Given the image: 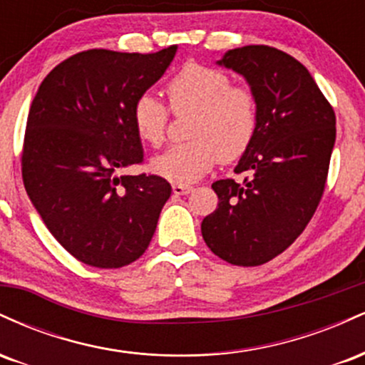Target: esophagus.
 Masks as SVG:
<instances>
[{
  "label": "esophagus",
  "mask_w": 365,
  "mask_h": 365,
  "mask_svg": "<svg viewBox=\"0 0 365 365\" xmlns=\"http://www.w3.org/2000/svg\"><path fill=\"white\" fill-rule=\"evenodd\" d=\"M171 190H173V194H177V195H187V194H190L194 188H192L190 185H183V183H173V185H171Z\"/></svg>",
  "instance_id": "obj_1"
}]
</instances>
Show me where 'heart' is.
I'll return each mask as SVG.
<instances>
[{
    "mask_svg": "<svg viewBox=\"0 0 365 365\" xmlns=\"http://www.w3.org/2000/svg\"><path fill=\"white\" fill-rule=\"evenodd\" d=\"M173 115L192 113L187 137L150 161V170L175 183L195 182L217 159L233 163L249 150L259 130V101L250 87L233 86L232 77L211 66L190 65L166 83ZM137 135L150 148L166 139L170 113L153 94L137 98L132 110Z\"/></svg>",
    "mask_w": 365,
    "mask_h": 365,
    "instance_id": "obj_1",
    "label": "heart"
}]
</instances>
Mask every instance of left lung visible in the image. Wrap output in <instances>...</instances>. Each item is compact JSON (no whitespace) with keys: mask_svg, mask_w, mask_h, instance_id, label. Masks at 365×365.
<instances>
[{"mask_svg":"<svg viewBox=\"0 0 365 365\" xmlns=\"http://www.w3.org/2000/svg\"><path fill=\"white\" fill-rule=\"evenodd\" d=\"M244 75L259 101V130L235 173L212 183L217 207L200 225L209 249L235 266H261L304 232L324 194L336 116L300 61L271 46L230 49L217 61Z\"/></svg>","mask_w":365,"mask_h":365,"instance_id":"obj_1","label":"left lung"}]
</instances>
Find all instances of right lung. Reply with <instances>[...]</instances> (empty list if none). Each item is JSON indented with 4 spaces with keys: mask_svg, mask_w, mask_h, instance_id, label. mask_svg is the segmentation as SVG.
<instances>
[{
    "mask_svg": "<svg viewBox=\"0 0 365 365\" xmlns=\"http://www.w3.org/2000/svg\"><path fill=\"white\" fill-rule=\"evenodd\" d=\"M177 53L89 49L46 75L29 111L22 178L44 225L75 259L113 269L150 244L171 187L158 175H121L144 161L137 98Z\"/></svg>",
    "mask_w": 365,
    "mask_h": 365,
    "instance_id": "right-lung-1",
    "label": "right lung"
}]
</instances>
